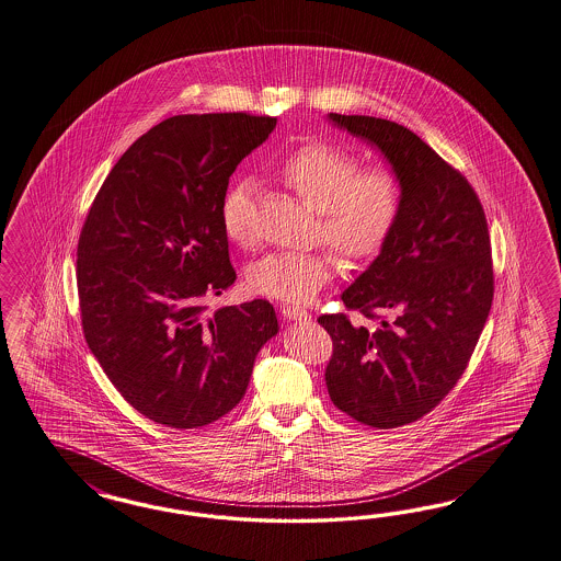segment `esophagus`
Wrapping results in <instances>:
<instances>
[{
    "label": "esophagus",
    "mask_w": 561,
    "mask_h": 561,
    "mask_svg": "<svg viewBox=\"0 0 561 561\" xmlns=\"http://www.w3.org/2000/svg\"><path fill=\"white\" fill-rule=\"evenodd\" d=\"M282 314L291 321H310L309 310L298 309V307H282Z\"/></svg>",
    "instance_id": "1"
}]
</instances>
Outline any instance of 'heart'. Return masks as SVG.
I'll list each match as a JSON object with an SVG mask.
<instances>
[{
    "instance_id": "obj_1",
    "label": "heart",
    "mask_w": 561,
    "mask_h": 561,
    "mask_svg": "<svg viewBox=\"0 0 561 561\" xmlns=\"http://www.w3.org/2000/svg\"><path fill=\"white\" fill-rule=\"evenodd\" d=\"M275 174L317 211L314 236L350 261L383 251L400 221L404 191L398 174L387 165L363 168L360 157L344 147L305 145L286 154ZM252 201L254 184L240 178L230 184L219 207L226 238L242 249L254 244ZM333 271L335 256L328 249L270 252L247 270V288L284 302H307Z\"/></svg>"
}]
</instances>
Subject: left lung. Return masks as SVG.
<instances>
[{"label":"left lung","instance_id":"obj_1","mask_svg":"<svg viewBox=\"0 0 561 561\" xmlns=\"http://www.w3.org/2000/svg\"><path fill=\"white\" fill-rule=\"evenodd\" d=\"M386 154L404 191L402 215L379 256L342 300L348 314H321L333 354L329 398L354 421L393 428L423 419L458 383L493 302V261L483 205L456 168L404 126L329 114Z\"/></svg>","mask_w":561,"mask_h":561}]
</instances>
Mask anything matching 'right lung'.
Returning a JSON list of instances; mask_svg holds the SVG:
<instances>
[{"label": "right lung", "instance_id": "1", "mask_svg": "<svg viewBox=\"0 0 561 561\" xmlns=\"http://www.w3.org/2000/svg\"><path fill=\"white\" fill-rule=\"evenodd\" d=\"M277 117L163 119L119 157L78 238L84 340L122 398L172 428H198L247 393L277 333L267 300L205 314L236 279L219 207L238 163Z\"/></svg>", "mask_w": 561, "mask_h": 561}]
</instances>
